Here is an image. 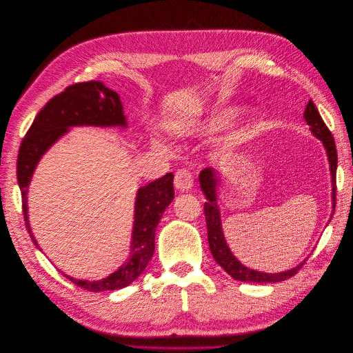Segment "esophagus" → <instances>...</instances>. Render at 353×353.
<instances>
[{
    "instance_id": "esophagus-1",
    "label": "esophagus",
    "mask_w": 353,
    "mask_h": 353,
    "mask_svg": "<svg viewBox=\"0 0 353 353\" xmlns=\"http://www.w3.org/2000/svg\"><path fill=\"white\" fill-rule=\"evenodd\" d=\"M174 184L178 190L181 192H187V190L192 188L193 184V179H192V174L188 172L187 169H181L175 174V179H174Z\"/></svg>"
}]
</instances>
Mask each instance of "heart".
Here are the masks:
<instances>
[{"instance_id": "1", "label": "heart", "mask_w": 353, "mask_h": 353, "mask_svg": "<svg viewBox=\"0 0 353 353\" xmlns=\"http://www.w3.org/2000/svg\"><path fill=\"white\" fill-rule=\"evenodd\" d=\"M225 123H227V125H228V123H232V116L227 119V121H225ZM243 135H245V133H243L242 130H239V132H234V130H233V132L230 133V135H228V139H230V144H233V142L236 144L237 141H241V138H242ZM153 145H156L159 151H166V148H165L163 145H161L160 142H156V141H154V142H153Z\"/></svg>"}]
</instances>
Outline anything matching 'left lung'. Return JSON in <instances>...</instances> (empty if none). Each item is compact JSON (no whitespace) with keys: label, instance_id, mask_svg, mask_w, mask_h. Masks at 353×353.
I'll return each instance as SVG.
<instances>
[{"label":"left lung","instance_id":"left-lung-1","mask_svg":"<svg viewBox=\"0 0 353 353\" xmlns=\"http://www.w3.org/2000/svg\"><path fill=\"white\" fill-rule=\"evenodd\" d=\"M304 120H306L307 125L310 126V132L313 137H316L321 142L323 148H325V153L328 157V165H330V174H331V202H332V211L330 221L332 218V214H334L336 209V174H337V150L334 144V138H332V133L327 128L325 123H323L319 111L316 110L315 103L309 101L306 110H304ZM352 166H353V157H352ZM199 183L200 188L206 197L208 202H205L203 211H205V218H206V227H208V242H209V250L212 252L214 260L221 265V268L232 276L234 281H242V282H281L291 278L295 273H297L301 265L306 263V260H303L300 264L295 265V268L279 272V273H265V272H259L246 268L239 260L236 259L234 254L232 252L230 246L227 245V241L224 237L223 232V224H221V208L218 205V200H220V196H218V192H220V176H218L216 169L214 168H206L199 175ZM352 196H353V188H352ZM328 221V223H330Z\"/></svg>","mask_w":353,"mask_h":353}]
</instances>
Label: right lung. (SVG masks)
<instances>
[{"label": "right lung", "instance_id": "obj_1", "mask_svg": "<svg viewBox=\"0 0 353 353\" xmlns=\"http://www.w3.org/2000/svg\"><path fill=\"white\" fill-rule=\"evenodd\" d=\"M128 128V121L117 92L102 81L72 84L56 94L37 114L32 126L23 138L17 156V183L22 193V206L26 230L32 242L38 243L30 227L28 215V190L41 157L71 128ZM174 175L166 174L147 185L139 187L135 199L130 251L120 268L99 281H83L63 274L72 283L93 292L125 288L144 272L154 254L156 228L165 209L174 200Z\"/></svg>", "mask_w": 353, "mask_h": 353}]
</instances>
